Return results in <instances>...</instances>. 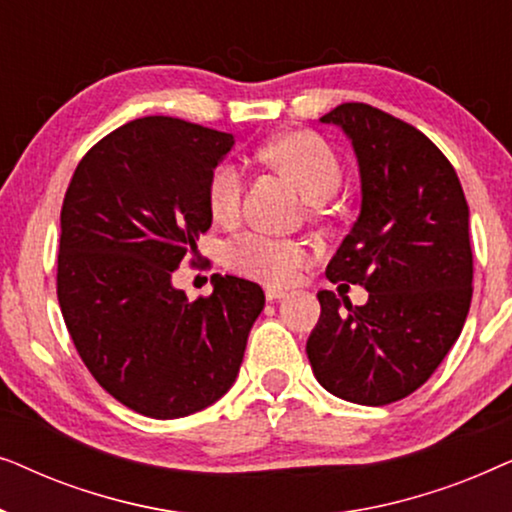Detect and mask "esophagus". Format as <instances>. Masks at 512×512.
<instances>
[{
  "mask_svg": "<svg viewBox=\"0 0 512 512\" xmlns=\"http://www.w3.org/2000/svg\"><path fill=\"white\" fill-rule=\"evenodd\" d=\"M284 296H286V291L275 289V286H268V289H265V298H268L270 303H275V300H282Z\"/></svg>",
  "mask_w": 512,
  "mask_h": 512,
  "instance_id": "34e87169",
  "label": "esophagus"
}]
</instances>
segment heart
<instances>
[{"mask_svg": "<svg viewBox=\"0 0 512 512\" xmlns=\"http://www.w3.org/2000/svg\"><path fill=\"white\" fill-rule=\"evenodd\" d=\"M268 156L296 179L307 198L324 202L342 184V167L331 146L314 132H289L277 137ZM244 188V172L235 160H223L209 174L207 200L216 219H226L240 207ZM228 265L240 275L272 286H286L296 279L307 261V249L289 237L270 233H244L235 237L226 249Z\"/></svg>", "mask_w": 512, "mask_h": 512, "instance_id": "1", "label": "heart"}]
</instances>
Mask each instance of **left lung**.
Listing matches in <instances>:
<instances>
[{"label":"left lung","mask_w":512,"mask_h":512,"mask_svg":"<svg viewBox=\"0 0 512 512\" xmlns=\"http://www.w3.org/2000/svg\"><path fill=\"white\" fill-rule=\"evenodd\" d=\"M319 121L345 132L361 177V212L326 277L361 284L368 300L354 307L319 291L305 352L333 396L387 405L422 387L464 328L473 296L464 188L429 137L370 104H340Z\"/></svg>","instance_id":"obj_1"}]
</instances>
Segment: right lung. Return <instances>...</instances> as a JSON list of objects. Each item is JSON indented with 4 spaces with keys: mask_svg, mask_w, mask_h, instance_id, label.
Masks as SVG:
<instances>
[{
    "mask_svg": "<svg viewBox=\"0 0 512 512\" xmlns=\"http://www.w3.org/2000/svg\"><path fill=\"white\" fill-rule=\"evenodd\" d=\"M235 137L146 116L100 139L60 214L58 300L102 389L153 419L205 410L233 387L263 289L216 277L209 298L174 289L181 258L212 226L209 174Z\"/></svg>",
    "mask_w": 512,
    "mask_h": 512,
    "instance_id": "obj_1",
    "label": "right lung"
}]
</instances>
